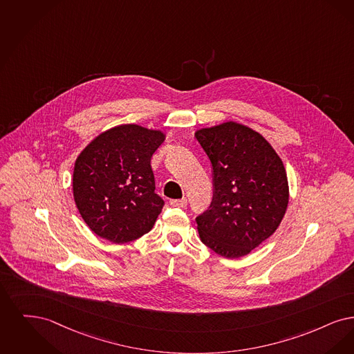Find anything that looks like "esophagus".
I'll list each match as a JSON object with an SVG mask.
<instances>
[{"mask_svg":"<svg viewBox=\"0 0 354 354\" xmlns=\"http://www.w3.org/2000/svg\"><path fill=\"white\" fill-rule=\"evenodd\" d=\"M170 205H171V206H176V207H186V205H187V200H186V198H181V200H171L170 201Z\"/></svg>","mask_w":354,"mask_h":354,"instance_id":"1","label":"esophagus"}]
</instances>
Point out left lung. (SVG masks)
<instances>
[{"mask_svg":"<svg viewBox=\"0 0 354 354\" xmlns=\"http://www.w3.org/2000/svg\"><path fill=\"white\" fill-rule=\"evenodd\" d=\"M212 164L213 200L196 218L201 241L225 258H241L270 238L286 214L288 180L270 142L242 124L196 132Z\"/></svg>","mask_w":354,"mask_h":354,"instance_id":"left-lung-1","label":"left lung"}]
</instances>
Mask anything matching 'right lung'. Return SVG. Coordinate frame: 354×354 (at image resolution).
<instances>
[{
	"label": "right lung",
	"instance_id": "1",
	"mask_svg": "<svg viewBox=\"0 0 354 354\" xmlns=\"http://www.w3.org/2000/svg\"><path fill=\"white\" fill-rule=\"evenodd\" d=\"M164 140L160 131L124 124L99 135L79 154L74 200L96 235L127 243L153 227L164 201L154 193L151 158Z\"/></svg>",
	"mask_w": 354,
	"mask_h": 354
}]
</instances>
